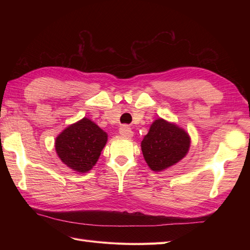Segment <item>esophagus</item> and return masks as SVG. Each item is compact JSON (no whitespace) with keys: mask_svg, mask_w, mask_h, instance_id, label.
<instances>
[{"mask_svg":"<svg viewBox=\"0 0 250 250\" xmlns=\"http://www.w3.org/2000/svg\"><path fill=\"white\" fill-rule=\"evenodd\" d=\"M119 132H120L121 135H122V137L127 138V139H130L132 135H133V132L131 131L130 128L128 127V126H126V125H123L122 127H121Z\"/></svg>","mask_w":250,"mask_h":250,"instance_id":"esophagus-1","label":"esophagus"}]
</instances>
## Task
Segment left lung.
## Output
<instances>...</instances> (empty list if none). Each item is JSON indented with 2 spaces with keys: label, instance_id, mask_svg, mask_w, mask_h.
I'll return each mask as SVG.
<instances>
[{
  "label": "left lung",
  "instance_id": "obj_1",
  "mask_svg": "<svg viewBox=\"0 0 250 250\" xmlns=\"http://www.w3.org/2000/svg\"><path fill=\"white\" fill-rule=\"evenodd\" d=\"M190 146L191 138L184 128L163 118L156 119L150 125L141 143L143 156L154 172L176 165L188 154Z\"/></svg>",
  "mask_w": 250,
  "mask_h": 250
}]
</instances>
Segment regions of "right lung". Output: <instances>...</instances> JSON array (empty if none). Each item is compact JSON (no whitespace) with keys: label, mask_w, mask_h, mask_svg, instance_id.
Returning <instances> with one entry per match:
<instances>
[{"label":"right lung","mask_w":250,"mask_h":250,"mask_svg":"<svg viewBox=\"0 0 250 250\" xmlns=\"http://www.w3.org/2000/svg\"><path fill=\"white\" fill-rule=\"evenodd\" d=\"M107 137L95 122L84 117L57 135L56 153L66 167L81 174L87 173L99 160Z\"/></svg>","instance_id":"add662e5"}]
</instances>
